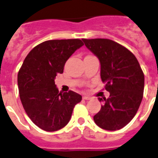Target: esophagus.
<instances>
[{"instance_id": "esophagus-1", "label": "esophagus", "mask_w": 158, "mask_h": 158, "mask_svg": "<svg viewBox=\"0 0 158 158\" xmlns=\"http://www.w3.org/2000/svg\"><path fill=\"white\" fill-rule=\"evenodd\" d=\"M83 100H91V97H88V96H83Z\"/></svg>"}]
</instances>
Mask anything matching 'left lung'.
Returning a JSON list of instances; mask_svg holds the SVG:
<instances>
[{"mask_svg": "<svg viewBox=\"0 0 158 158\" xmlns=\"http://www.w3.org/2000/svg\"><path fill=\"white\" fill-rule=\"evenodd\" d=\"M101 63V78L110 97L102 101L93 117L102 129L116 131L131 121L143 99L144 75L139 61L130 50L109 39H82Z\"/></svg>", "mask_w": 158, "mask_h": 158, "instance_id": "left-lung-1", "label": "left lung"}]
</instances>
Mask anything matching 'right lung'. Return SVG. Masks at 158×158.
Returning <instances> with one entry per match:
<instances>
[{
	"label": "right lung",
	"mask_w": 158,
	"mask_h": 158,
	"mask_svg": "<svg viewBox=\"0 0 158 158\" xmlns=\"http://www.w3.org/2000/svg\"><path fill=\"white\" fill-rule=\"evenodd\" d=\"M83 45L79 39L52 40L31 50L18 74L19 97L24 110L37 127L55 131L69 123L73 109L82 100L73 91L61 94L54 79L63 73L68 58Z\"/></svg>",
	"instance_id": "1"
}]
</instances>
